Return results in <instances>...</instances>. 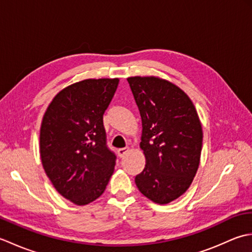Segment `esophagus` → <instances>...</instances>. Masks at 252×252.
<instances>
[{
  "label": "esophagus",
  "mask_w": 252,
  "mask_h": 252,
  "mask_svg": "<svg viewBox=\"0 0 252 252\" xmlns=\"http://www.w3.org/2000/svg\"><path fill=\"white\" fill-rule=\"evenodd\" d=\"M130 151V149L129 148H127V147H125V148H119V149H118V156H119L120 158H122L123 156H125V155L127 153V152H129Z\"/></svg>",
  "instance_id": "34e87169"
}]
</instances>
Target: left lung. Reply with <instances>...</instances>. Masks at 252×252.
I'll list each match as a JSON object with an SVG mask.
<instances>
[{
  "label": "left lung",
  "instance_id": "obj_1",
  "mask_svg": "<svg viewBox=\"0 0 252 252\" xmlns=\"http://www.w3.org/2000/svg\"><path fill=\"white\" fill-rule=\"evenodd\" d=\"M142 118L145 155L138 190L165 205L189 189L200 162L202 127L190 98L172 82L158 77L127 78Z\"/></svg>",
  "mask_w": 252,
  "mask_h": 252
}]
</instances>
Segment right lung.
Returning a JSON list of instances; mask_svg holds the SVG:
<instances>
[{"instance_id": "right-lung-1", "label": "right lung", "mask_w": 252, "mask_h": 252, "mask_svg": "<svg viewBox=\"0 0 252 252\" xmlns=\"http://www.w3.org/2000/svg\"><path fill=\"white\" fill-rule=\"evenodd\" d=\"M119 79H87L63 89L41 123L40 156L60 194L85 206L103 194L116 156L106 145L103 115Z\"/></svg>"}]
</instances>
